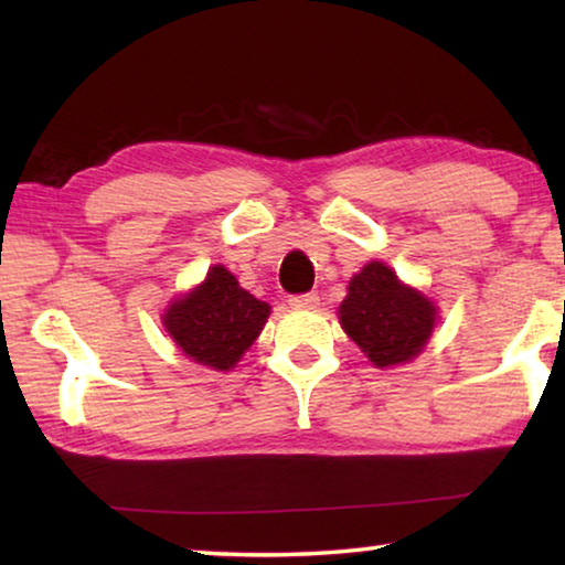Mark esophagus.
Listing matches in <instances>:
<instances>
[{
    "instance_id": "34e87169",
    "label": "esophagus",
    "mask_w": 565,
    "mask_h": 565,
    "mask_svg": "<svg viewBox=\"0 0 565 565\" xmlns=\"http://www.w3.org/2000/svg\"><path fill=\"white\" fill-rule=\"evenodd\" d=\"M319 294H296V296H291L289 299V303L294 306V309H317L319 306Z\"/></svg>"
}]
</instances>
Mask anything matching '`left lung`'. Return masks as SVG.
<instances>
[{
	"label": "left lung",
	"mask_w": 565,
	"mask_h": 565,
	"mask_svg": "<svg viewBox=\"0 0 565 565\" xmlns=\"http://www.w3.org/2000/svg\"><path fill=\"white\" fill-rule=\"evenodd\" d=\"M339 319L374 366L384 369L411 361L426 347L436 323V306L401 284L386 264L371 262L351 279Z\"/></svg>",
	"instance_id": "8db88e82"
}]
</instances>
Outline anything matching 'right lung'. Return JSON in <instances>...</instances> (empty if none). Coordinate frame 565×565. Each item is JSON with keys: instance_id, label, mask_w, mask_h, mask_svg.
<instances>
[{"instance_id": "1", "label": "right lung", "mask_w": 565, "mask_h": 565, "mask_svg": "<svg viewBox=\"0 0 565 565\" xmlns=\"http://www.w3.org/2000/svg\"><path fill=\"white\" fill-rule=\"evenodd\" d=\"M266 317L269 303L244 291L224 266H212L202 286L169 306L164 327L189 359L226 371L259 337Z\"/></svg>"}]
</instances>
